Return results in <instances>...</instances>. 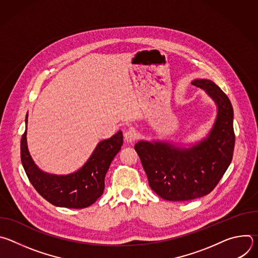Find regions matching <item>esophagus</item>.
I'll return each mask as SVG.
<instances>
[{
    "label": "esophagus",
    "mask_w": 258,
    "mask_h": 258,
    "mask_svg": "<svg viewBox=\"0 0 258 258\" xmlns=\"http://www.w3.org/2000/svg\"><path fill=\"white\" fill-rule=\"evenodd\" d=\"M123 137H124V140H125L127 143H133V142H135V140L137 139V134H136L135 130L128 128V130H126V131L124 132Z\"/></svg>",
    "instance_id": "34e87169"
}]
</instances>
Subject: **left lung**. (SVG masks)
<instances>
[{"label": "left lung", "instance_id": "8db88e82", "mask_svg": "<svg viewBox=\"0 0 258 258\" xmlns=\"http://www.w3.org/2000/svg\"><path fill=\"white\" fill-rule=\"evenodd\" d=\"M192 85L204 90L217 106L207 138L191 148L166 142L140 141L135 145L150 188L168 201H188L209 194L233 158L234 111L228 96L208 80H195Z\"/></svg>", "mask_w": 258, "mask_h": 258}]
</instances>
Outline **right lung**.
Segmentation results:
<instances>
[{"mask_svg": "<svg viewBox=\"0 0 258 258\" xmlns=\"http://www.w3.org/2000/svg\"><path fill=\"white\" fill-rule=\"evenodd\" d=\"M25 121L27 123V115ZM122 143V133L118 132L101 141L81 169L67 175H57L44 172L34 164L27 149L25 130L20 142V156L31 185L48 202L58 207L86 208L103 194L106 172Z\"/></svg>", "mask_w": 258, "mask_h": 258, "instance_id": "1", "label": "right lung"}]
</instances>
